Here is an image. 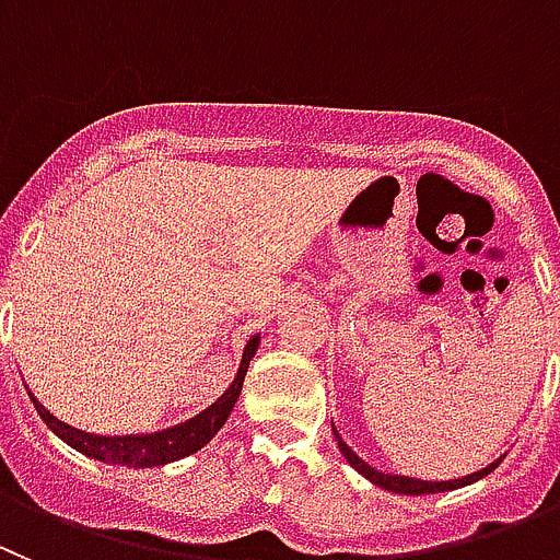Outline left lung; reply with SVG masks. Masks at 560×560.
Returning a JSON list of instances; mask_svg holds the SVG:
<instances>
[{
  "label": "left lung",
  "instance_id": "1",
  "mask_svg": "<svg viewBox=\"0 0 560 560\" xmlns=\"http://www.w3.org/2000/svg\"><path fill=\"white\" fill-rule=\"evenodd\" d=\"M331 432H335L337 438V446H340V455L349 460V466L354 468V471H360L365 480H371L374 486L385 488V491H393V493H407V497H418V493H441V491H455V488H463V486H471V482L482 480L486 475H491L493 468L500 466V460H493L491 466L480 468V471H475V475L468 477H460V480H443V482H427V480H416V477H405V475H385V471H376L374 466H368L365 460H362L360 455H357L354 450H351L349 443L342 441L340 432L335 430V424H331Z\"/></svg>",
  "mask_w": 560,
  "mask_h": 560
}]
</instances>
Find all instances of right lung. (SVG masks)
I'll list each match as a JSON object with an SVG mask.
<instances>
[{"mask_svg":"<svg viewBox=\"0 0 560 560\" xmlns=\"http://www.w3.org/2000/svg\"><path fill=\"white\" fill-rule=\"evenodd\" d=\"M256 349H259V335L248 340L234 382L225 387V393L214 401V405H209L203 412H198V416L184 421V424L167 427V430H161V432H150V435H110V438L92 435V432L74 430V427L58 421V418H55L42 401L35 399L33 393H30V399H33L38 416L47 421L49 430H52L60 441L69 443L72 450L83 452L85 457H94V460H103V463H114V466H136V468L164 466V463H173L186 455H195L198 450H203L211 438L218 435L220 427L229 421L236 399H240V390H243L245 374H248V365L250 360H254Z\"/></svg>","mask_w":560,"mask_h":560,"instance_id":"1","label":"right lung"}]
</instances>
